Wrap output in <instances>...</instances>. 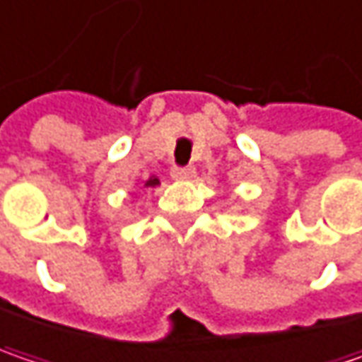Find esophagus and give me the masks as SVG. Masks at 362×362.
Returning a JSON list of instances; mask_svg holds the SVG:
<instances>
[{
  "mask_svg": "<svg viewBox=\"0 0 362 362\" xmlns=\"http://www.w3.org/2000/svg\"><path fill=\"white\" fill-rule=\"evenodd\" d=\"M170 174H172L174 180H190V178H194L197 170H194L192 165H186V168H172Z\"/></svg>",
  "mask_w": 362,
  "mask_h": 362,
  "instance_id": "34e87169",
  "label": "esophagus"
}]
</instances>
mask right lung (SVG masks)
<instances>
[{"label":"right lung","mask_w":362,"mask_h":362,"mask_svg":"<svg viewBox=\"0 0 362 362\" xmlns=\"http://www.w3.org/2000/svg\"><path fill=\"white\" fill-rule=\"evenodd\" d=\"M156 186H160V178L158 176H149L147 180L143 182V188H156Z\"/></svg>","instance_id":"right-lung-1"}]
</instances>
